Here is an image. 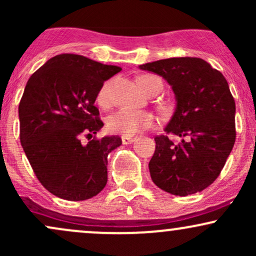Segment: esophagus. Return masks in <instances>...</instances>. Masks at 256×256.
Listing matches in <instances>:
<instances>
[{
    "label": "esophagus",
    "mask_w": 256,
    "mask_h": 256,
    "mask_svg": "<svg viewBox=\"0 0 256 256\" xmlns=\"http://www.w3.org/2000/svg\"><path fill=\"white\" fill-rule=\"evenodd\" d=\"M134 140H136V138H134V137H128V136H122V144H131V143H134Z\"/></svg>",
    "instance_id": "esophagus-1"
}]
</instances>
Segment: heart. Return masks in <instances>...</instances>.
<instances>
[{
  "label": "heart",
  "mask_w": 256,
  "mask_h": 256,
  "mask_svg": "<svg viewBox=\"0 0 256 256\" xmlns=\"http://www.w3.org/2000/svg\"><path fill=\"white\" fill-rule=\"evenodd\" d=\"M156 80L161 82V79L156 77V76H143L138 82H140L142 89L148 94L152 89V83ZM110 80L106 82L98 92L96 100H98V104L102 106V107H108L110 104ZM154 116L150 113H148V112L120 110L108 116L107 130L110 134L132 137L142 132L143 130L152 128L154 125Z\"/></svg>",
  "instance_id": "obj_1"
}]
</instances>
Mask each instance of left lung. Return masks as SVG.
<instances>
[{
  "label": "left lung",
  "instance_id": "left-lung-1",
  "mask_svg": "<svg viewBox=\"0 0 256 256\" xmlns=\"http://www.w3.org/2000/svg\"><path fill=\"white\" fill-rule=\"evenodd\" d=\"M140 68L165 78L177 100L166 134L154 138L152 182L172 195L202 192L219 177L236 140V106L228 82L198 58H165ZM168 134L182 140L176 145Z\"/></svg>",
  "mask_w": 256,
  "mask_h": 256
}]
</instances>
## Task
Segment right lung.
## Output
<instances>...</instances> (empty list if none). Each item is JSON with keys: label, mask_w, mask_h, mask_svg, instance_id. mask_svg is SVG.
I'll return each mask as SVG.
<instances>
[{"label": "right lung", "mask_w": 256, "mask_h": 256, "mask_svg": "<svg viewBox=\"0 0 256 256\" xmlns=\"http://www.w3.org/2000/svg\"><path fill=\"white\" fill-rule=\"evenodd\" d=\"M120 71L83 55L60 54L26 83L19 104L20 143L37 179L52 195L83 201L107 184L108 154L122 138L96 137L104 122L95 101L104 80Z\"/></svg>", "instance_id": "obj_1"}]
</instances>
